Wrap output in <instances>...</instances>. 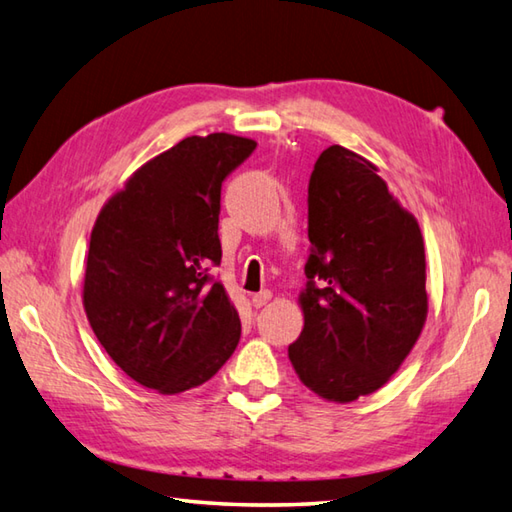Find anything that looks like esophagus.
Instances as JSON below:
<instances>
[{"mask_svg": "<svg viewBox=\"0 0 512 512\" xmlns=\"http://www.w3.org/2000/svg\"><path fill=\"white\" fill-rule=\"evenodd\" d=\"M270 299H273V293H270V290H259V293H255L253 297H250V302H253V306L255 308H262V306H266Z\"/></svg>", "mask_w": 512, "mask_h": 512, "instance_id": "obj_1", "label": "esophagus"}]
</instances>
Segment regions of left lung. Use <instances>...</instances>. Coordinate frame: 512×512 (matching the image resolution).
I'll use <instances>...</instances> for the list:
<instances>
[{"label":"left lung","mask_w":512,"mask_h":512,"mask_svg":"<svg viewBox=\"0 0 512 512\" xmlns=\"http://www.w3.org/2000/svg\"><path fill=\"white\" fill-rule=\"evenodd\" d=\"M308 284L288 357L306 388L348 404L388 384L428 315L424 237L379 168L326 148L308 184Z\"/></svg>","instance_id":"left-lung-1"}]
</instances>
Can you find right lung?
Here are the masks:
<instances>
[{
	"mask_svg": "<svg viewBox=\"0 0 512 512\" xmlns=\"http://www.w3.org/2000/svg\"><path fill=\"white\" fill-rule=\"evenodd\" d=\"M255 139L186 137L148 159L99 210L84 270V310L110 359L137 384L177 395L235 353L237 308L208 268L222 262V182Z\"/></svg>",
	"mask_w": 512,
	"mask_h": 512,
	"instance_id": "obj_1",
	"label": "right lung"
}]
</instances>
